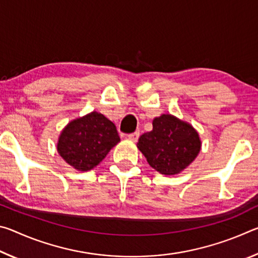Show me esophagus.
I'll list each match as a JSON object with an SVG mask.
<instances>
[{
    "label": "esophagus",
    "instance_id": "esophagus-1",
    "mask_svg": "<svg viewBox=\"0 0 258 258\" xmlns=\"http://www.w3.org/2000/svg\"><path fill=\"white\" fill-rule=\"evenodd\" d=\"M139 137H140V133H139V132H134V133H131V134L127 135V138H128L130 140H132V141H134V142L138 141Z\"/></svg>",
    "mask_w": 258,
    "mask_h": 258
}]
</instances>
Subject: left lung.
I'll use <instances>...</instances> for the list:
<instances>
[{"label": "left lung", "mask_w": 258, "mask_h": 258, "mask_svg": "<svg viewBox=\"0 0 258 258\" xmlns=\"http://www.w3.org/2000/svg\"><path fill=\"white\" fill-rule=\"evenodd\" d=\"M138 148L157 172L175 175L196 159L202 141L189 123L164 113L152 120V131L140 137Z\"/></svg>", "instance_id": "1"}]
</instances>
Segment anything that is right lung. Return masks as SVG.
Wrapping results in <instances>:
<instances>
[{"label":"right lung","mask_w":258,"mask_h":258,"mask_svg":"<svg viewBox=\"0 0 258 258\" xmlns=\"http://www.w3.org/2000/svg\"><path fill=\"white\" fill-rule=\"evenodd\" d=\"M119 141L115 124L102 113L92 111L62 130L56 149L67 164L86 172L101 163Z\"/></svg>","instance_id":"add662e5"}]
</instances>
